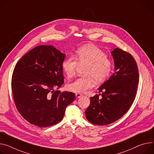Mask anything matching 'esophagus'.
Returning a JSON list of instances; mask_svg holds the SVG:
<instances>
[{"label": "esophagus", "instance_id": "34e87169", "mask_svg": "<svg viewBox=\"0 0 154 154\" xmlns=\"http://www.w3.org/2000/svg\"><path fill=\"white\" fill-rule=\"evenodd\" d=\"M75 95H76V97H78V98H79V97H81L82 96V94H80V93H76Z\"/></svg>", "mask_w": 154, "mask_h": 154}]
</instances>
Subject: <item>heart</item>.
Wrapping results in <instances>:
<instances>
[{
    "label": "heart",
    "instance_id": "b5f03b06",
    "mask_svg": "<svg viewBox=\"0 0 154 154\" xmlns=\"http://www.w3.org/2000/svg\"><path fill=\"white\" fill-rule=\"evenodd\" d=\"M73 56L65 58L62 62V68L68 78L73 77L79 65H86L83 77L77 78L69 82L67 89L73 92L83 93L93 86L94 79L97 83H101L111 75L113 65L107 59V55L98 47L86 45L78 49Z\"/></svg>",
    "mask_w": 154,
    "mask_h": 154
}]
</instances>
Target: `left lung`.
Wrapping results in <instances>:
<instances>
[{"label": "left lung", "instance_id": "1", "mask_svg": "<svg viewBox=\"0 0 154 154\" xmlns=\"http://www.w3.org/2000/svg\"><path fill=\"white\" fill-rule=\"evenodd\" d=\"M111 54L115 72L99 88L100 93L90 98V105L85 112L87 120L94 125H106L120 119L131 107L136 97L139 72L134 58L118 48Z\"/></svg>", "mask_w": 154, "mask_h": 154}]
</instances>
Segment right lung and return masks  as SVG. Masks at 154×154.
<instances>
[{
    "instance_id": "1",
    "label": "right lung",
    "mask_w": 154,
    "mask_h": 154,
    "mask_svg": "<svg viewBox=\"0 0 154 154\" xmlns=\"http://www.w3.org/2000/svg\"><path fill=\"white\" fill-rule=\"evenodd\" d=\"M65 54L52 45H38L17 62L11 78L16 107L24 119L39 127L53 126L63 118L73 92L57 91L64 82Z\"/></svg>"
}]
</instances>
